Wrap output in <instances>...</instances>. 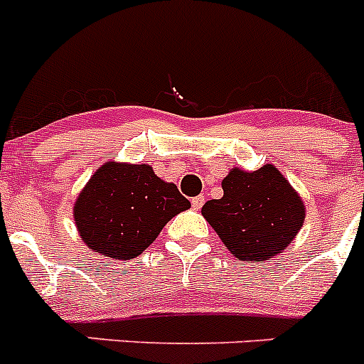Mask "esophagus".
<instances>
[{
  "instance_id": "esophagus-1",
  "label": "esophagus",
  "mask_w": 364,
  "mask_h": 364,
  "mask_svg": "<svg viewBox=\"0 0 364 364\" xmlns=\"http://www.w3.org/2000/svg\"><path fill=\"white\" fill-rule=\"evenodd\" d=\"M191 205H193V210H200L202 205H204V197L202 195H198V197H193L191 198Z\"/></svg>"
}]
</instances>
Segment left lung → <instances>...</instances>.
<instances>
[{"instance_id":"obj_1","label":"left lung","mask_w":364,"mask_h":364,"mask_svg":"<svg viewBox=\"0 0 364 364\" xmlns=\"http://www.w3.org/2000/svg\"><path fill=\"white\" fill-rule=\"evenodd\" d=\"M222 189V198L205 202L202 215L237 259H272L302 228L304 202L272 164L252 173L233 167Z\"/></svg>"}]
</instances>
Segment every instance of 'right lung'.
I'll use <instances>...</instances> for the list:
<instances>
[{
  "instance_id": "obj_1",
  "label": "right lung",
  "mask_w": 364,
  "mask_h": 364,
  "mask_svg": "<svg viewBox=\"0 0 364 364\" xmlns=\"http://www.w3.org/2000/svg\"><path fill=\"white\" fill-rule=\"evenodd\" d=\"M189 200L147 164L107 162L91 176L74 204V220L89 250L133 259Z\"/></svg>"
}]
</instances>
